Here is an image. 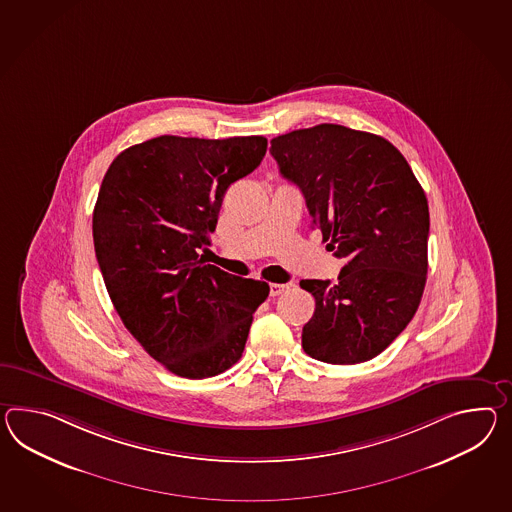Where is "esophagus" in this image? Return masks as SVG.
Masks as SVG:
<instances>
[{
  "label": "esophagus",
  "instance_id": "esophagus-1",
  "mask_svg": "<svg viewBox=\"0 0 512 512\" xmlns=\"http://www.w3.org/2000/svg\"><path fill=\"white\" fill-rule=\"evenodd\" d=\"M292 287V285H281V283H272L270 285V296L274 298V296H279V294H283V292H287L288 288Z\"/></svg>",
  "mask_w": 512,
  "mask_h": 512
}]
</instances>
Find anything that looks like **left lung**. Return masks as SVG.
<instances>
[{
  "instance_id": "obj_1",
  "label": "left lung",
  "mask_w": 512,
  "mask_h": 512,
  "mask_svg": "<svg viewBox=\"0 0 512 512\" xmlns=\"http://www.w3.org/2000/svg\"><path fill=\"white\" fill-rule=\"evenodd\" d=\"M279 172L298 185L338 281L303 279L316 309L301 346L316 361L357 364L387 349L424 294L429 207L411 166L388 140L320 124L272 140Z\"/></svg>"
}]
</instances>
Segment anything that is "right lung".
<instances>
[{
  "mask_svg": "<svg viewBox=\"0 0 512 512\" xmlns=\"http://www.w3.org/2000/svg\"><path fill=\"white\" fill-rule=\"evenodd\" d=\"M264 137L163 135L122 151L92 214L94 250L127 331L166 370L222 374L242 357L264 281L205 264L229 185L251 174Z\"/></svg>",
  "mask_w": 512,
  "mask_h": 512,
  "instance_id": "add662e5",
  "label": "right lung"
}]
</instances>
